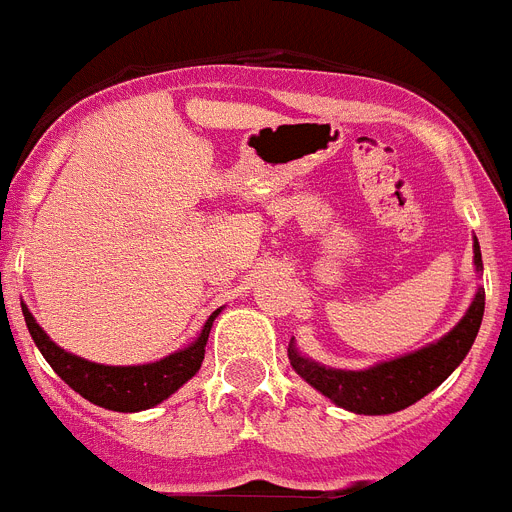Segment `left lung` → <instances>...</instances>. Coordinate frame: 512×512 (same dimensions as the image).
Here are the masks:
<instances>
[{"label":"left lung","instance_id":"obj_1","mask_svg":"<svg viewBox=\"0 0 512 512\" xmlns=\"http://www.w3.org/2000/svg\"><path fill=\"white\" fill-rule=\"evenodd\" d=\"M473 253H476V267L481 269L478 243ZM481 317H484V290H478L468 314L439 343H431L415 354L399 357L394 362H383L370 370L354 372L322 367L312 359L301 357L293 349V343H290L288 357L293 370L309 386L317 388L320 394H325L330 402L343 410L359 412V415H388V412H399L415 404L452 375V370L463 362L476 341Z\"/></svg>","mask_w":512,"mask_h":512}]
</instances>
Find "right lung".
Wrapping results in <instances>:
<instances>
[{"label":"right lung","instance_id":"add662e5","mask_svg":"<svg viewBox=\"0 0 512 512\" xmlns=\"http://www.w3.org/2000/svg\"><path fill=\"white\" fill-rule=\"evenodd\" d=\"M222 309H216L208 322L200 330L198 341L187 346V349L169 354L161 362L153 365H137V367H108L94 365L87 359L73 357L68 351H63L57 343L49 341V335L42 327L36 325L34 314L23 306V317H26L28 333L49 362V367L68 383V386L89 399L92 404H100L105 410L116 412H140L150 410L155 404H161L163 399H169L182 383L200 370V362L206 357V341L214 325L216 314Z\"/></svg>","mask_w":512,"mask_h":512}]
</instances>
